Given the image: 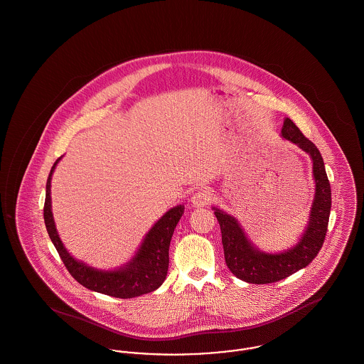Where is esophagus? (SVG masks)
Here are the masks:
<instances>
[{
  "instance_id": "obj_1",
  "label": "esophagus",
  "mask_w": 364,
  "mask_h": 364,
  "mask_svg": "<svg viewBox=\"0 0 364 364\" xmlns=\"http://www.w3.org/2000/svg\"><path fill=\"white\" fill-rule=\"evenodd\" d=\"M211 202V192L206 190L196 191L191 198V206L195 208H205Z\"/></svg>"
}]
</instances>
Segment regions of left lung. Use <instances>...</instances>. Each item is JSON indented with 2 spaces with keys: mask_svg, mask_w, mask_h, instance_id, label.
I'll list each match as a JSON object with an SVG mask.
<instances>
[{
  "mask_svg": "<svg viewBox=\"0 0 364 364\" xmlns=\"http://www.w3.org/2000/svg\"><path fill=\"white\" fill-rule=\"evenodd\" d=\"M281 136L311 156L315 195L309 223L299 242L282 252H263L248 240L235 217L220 208H213L221 226L226 266L236 277L250 284L276 282L304 269L318 255L328 232L331 191L323 158L316 146L300 132L291 119L284 120Z\"/></svg>",
  "mask_w": 364,
  "mask_h": 364,
  "instance_id": "obj_1",
  "label": "left lung"
}]
</instances>
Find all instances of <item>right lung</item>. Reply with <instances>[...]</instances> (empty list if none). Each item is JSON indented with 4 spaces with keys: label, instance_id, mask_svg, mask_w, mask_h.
I'll use <instances>...</instances> for the list:
<instances>
[{
    "label": "right lung",
    "instance_id": "obj_1",
    "mask_svg": "<svg viewBox=\"0 0 364 364\" xmlns=\"http://www.w3.org/2000/svg\"><path fill=\"white\" fill-rule=\"evenodd\" d=\"M63 156H60L48 177L46 183V198L43 208L45 225L49 237L52 240L60 258L68 269L70 276L87 289L109 294L120 299H131L140 294L156 291L162 285L168 274L169 267V245L173 236L174 229L184 214V205H178L168 210L151 229L144 236L143 242L134 255V258L127 262L124 266L114 270H100L88 266L82 260L75 259L68 250L61 242L58 232L55 229L52 213V176L57 164Z\"/></svg>",
    "mask_w": 364,
    "mask_h": 364
}]
</instances>
